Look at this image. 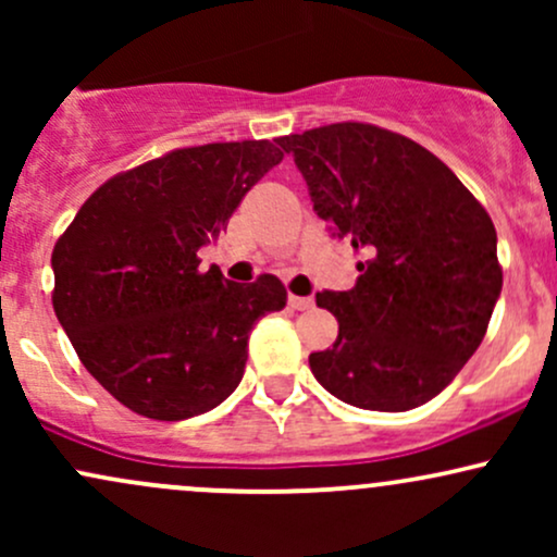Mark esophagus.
Wrapping results in <instances>:
<instances>
[{"label": "esophagus", "mask_w": 557, "mask_h": 557, "mask_svg": "<svg viewBox=\"0 0 557 557\" xmlns=\"http://www.w3.org/2000/svg\"><path fill=\"white\" fill-rule=\"evenodd\" d=\"M287 304H290V309H298V311H306L314 306V298L311 296H287Z\"/></svg>", "instance_id": "34e87169"}]
</instances>
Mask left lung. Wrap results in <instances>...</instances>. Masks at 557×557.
<instances>
[{
    "label": "left lung",
    "instance_id": "1",
    "mask_svg": "<svg viewBox=\"0 0 557 557\" xmlns=\"http://www.w3.org/2000/svg\"><path fill=\"white\" fill-rule=\"evenodd\" d=\"M314 212L350 240L359 277L317 293L337 341L309 356L327 393L367 411H411L474 356L503 290L482 203L417 140L367 123L277 138Z\"/></svg>",
    "mask_w": 557,
    "mask_h": 557
}]
</instances>
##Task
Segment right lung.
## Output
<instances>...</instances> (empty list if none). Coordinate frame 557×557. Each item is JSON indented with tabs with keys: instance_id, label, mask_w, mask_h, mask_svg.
<instances>
[{
	"instance_id": "obj_1",
	"label": "right lung",
	"mask_w": 557,
	"mask_h": 557,
	"mask_svg": "<svg viewBox=\"0 0 557 557\" xmlns=\"http://www.w3.org/2000/svg\"><path fill=\"white\" fill-rule=\"evenodd\" d=\"M283 162L270 140L207 144L114 175L52 253L54 314L88 374L140 417L212 411L240 385L248 335L287 293L274 274L198 270L240 198Z\"/></svg>"
}]
</instances>
